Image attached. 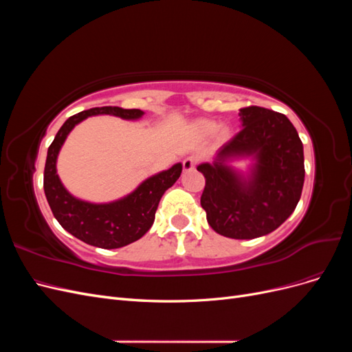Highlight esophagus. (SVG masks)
<instances>
[{
    "label": "esophagus",
    "mask_w": 352,
    "mask_h": 352,
    "mask_svg": "<svg viewBox=\"0 0 352 352\" xmlns=\"http://www.w3.org/2000/svg\"><path fill=\"white\" fill-rule=\"evenodd\" d=\"M184 170L185 172H190V170H194L197 166V158L195 157H186L184 162H182Z\"/></svg>",
    "instance_id": "1"
}]
</instances>
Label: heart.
<instances>
[{
    "instance_id": "1",
    "label": "heart",
    "mask_w": 352,
    "mask_h": 352,
    "mask_svg": "<svg viewBox=\"0 0 352 352\" xmlns=\"http://www.w3.org/2000/svg\"><path fill=\"white\" fill-rule=\"evenodd\" d=\"M217 127H219V123L214 120H210V119H201L194 123V131L201 138H206V136H210L211 133H214L217 131ZM228 136H229V131L225 129V127L217 132L219 141L228 140Z\"/></svg>"
}]
</instances>
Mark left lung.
Here are the masks:
<instances>
[{"label":"left lung","instance_id":"1","mask_svg":"<svg viewBox=\"0 0 352 352\" xmlns=\"http://www.w3.org/2000/svg\"><path fill=\"white\" fill-rule=\"evenodd\" d=\"M242 129L217 151L214 162L197 170L206 177L201 207L219 235L254 239L278 229L289 217L304 186V148L282 113L263 107L239 110ZM253 160L248 173L231 163Z\"/></svg>","mask_w":352,"mask_h":352}]
</instances>
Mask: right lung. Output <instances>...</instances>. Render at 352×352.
I'll list each match as a JSON object with an SVG mask.
<instances>
[{
    "mask_svg": "<svg viewBox=\"0 0 352 352\" xmlns=\"http://www.w3.org/2000/svg\"><path fill=\"white\" fill-rule=\"evenodd\" d=\"M110 114L124 120H138L142 110L120 107H95L74 114L65 122L48 148L44 190L52 214L74 238L104 250L122 248L150 230L155 219L158 202L182 173V163L153 175L131 194L111 202H89L73 197L57 175V157L73 127L91 116Z\"/></svg>",
    "mask_w": 352,
    "mask_h": 352,
    "instance_id": "obj_1",
    "label": "right lung"
}]
</instances>
